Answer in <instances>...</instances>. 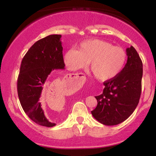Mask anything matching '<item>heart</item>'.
Instances as JSON below:
<instances>
[{
	"label": "heart",
	"mask_w": 156,
	"mask_h": 156,
	"mask_svg": "<svg viewBox=\"0 0 156 156\" xmlns=\"http://www.w3.org/2000/svg\"><path fill=\"white\" fill-rule=\"evenodd\" d=\"M126 60L124 49L98 39L86 40L80 44L78 50L69 49L64 55V62L70 70L82 69L90 63L91 72L101 81H108L118 76Z\"/></svg>",
	"instance_id": "b5f03b06"
}]
</instances>
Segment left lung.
<instances>
[{
    "label": "left lung",
    "instance_id": "obj_1",
    "mask_svg": "<svg viewBox=\"0 0 156 156\" xmlns=\"http://www.w3.org/2000/svg\"><path fill=\"white\" fill-rule=\"evenodd\" d=\"M127 62L118 76L104 82L97 106L91 111L95 119L106 126L122 123L133 114L141 94L143 63L133 46L126 49Z\"/></svg>",
    "mask_w": 156,
    "mask_h": 156
}]
</instances>
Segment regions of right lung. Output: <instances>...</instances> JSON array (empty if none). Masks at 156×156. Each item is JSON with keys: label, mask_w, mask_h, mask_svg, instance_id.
<instances>
[{"label": "right lung", "mask_w": 156, "mask_h": 156, "mask_svg": "<svg viewBox=\"0 0 156 156\" xmlns=\"http://www.w3.org/2000/svg\"><path fill=\"white\" fill-rule=\"evenodd\" d=\"M61 35H50L34 43L23 58L17 89L20 104L27 116L34 122L52 127L41 107L42 93L46 82L55 69H65Z\"/></svg>", "instance_id": "obj_1"}]
</instances>
